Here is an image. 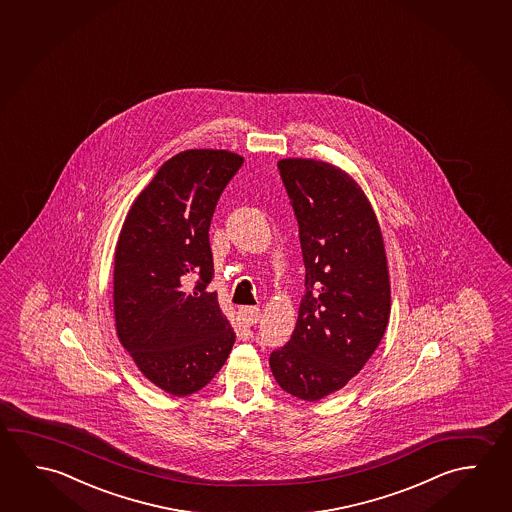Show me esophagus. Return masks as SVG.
<instances>
[{"mask_svg": "<svg viewBox=\"0 0 512 512\" xmlns=\"http://www.w3.org/2000/svg\"><path fill=\"white\" fill-rule=\"evenodd\" d=\"M239 316L246 325H255V323H259L260 309L259 307H241Z\"/></svg>", "mask_w": 512, "mask_h": 512, "instance_id": "esophagus-1", "label": "esophagus"}]
</instances>
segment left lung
I'll list each match as a JSON object with an SVG mask.
<instances>
[{"mask_svg": "<svg viewBox=\"0 0 512 512\" xmlns=\"http://www.w3.org/2000/svg\"><path fill=\"white\" fill-rule=\"evenodd\" d=\"M298 221L305 294L293 336L269 355L278 386L318 402L352 380L377 350L391 312L377 216L355 180L328 162H278Z\"/></svg>", "mask_w": 512, "mask_h": 512, "instance_id": "obj_1", "label": "left lung"}]
</instances>
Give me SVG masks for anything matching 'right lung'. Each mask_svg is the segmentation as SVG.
Listing matches in <instances>:
<instances>
[{"mask_svg":"<svg viewBox=\"0 0 512 512\" xmlns=\"http://www.w3.org/2000/svg\"><path fill=\"white\" fill-rule=\"evenodd\" d=\"M243 162L225 150L171 157L137 196L119 234V341L144 377L173 396L207 386L234 346L218 296L207 291L214 277L209 228L219 196Z\"/></svg>","mask_w":512,"mask_h":512,"instance_id":"1","label":"right lung"}]
</instances>
